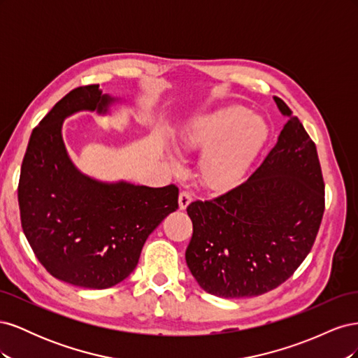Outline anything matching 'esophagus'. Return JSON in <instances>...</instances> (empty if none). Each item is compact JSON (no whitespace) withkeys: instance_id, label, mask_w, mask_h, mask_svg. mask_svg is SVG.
I'll return each instance as SVG.
<instances>
[{"instance_id":"obj_1","label":"esophagus","mask_w":358,"mask_h":358,"mask_svg":"<svg viewBox=\"0 0 358 358\" xmlns=\"http://www.w3.org/2000/svg\"><path fill=\"white\" fill-rule=\"evenodd\" d=\"M192 201V194L188 191H182L179 194V209L185 210L188 208V204Z\"/></svg>"}]
</instances>
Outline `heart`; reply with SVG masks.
<instances>
[{
    "label": "heart",
    "instance_id": "1",
    "mask_svg": "<svg viewBox=\"0 0 358 358\" xmlns=\"http://www.w3.org/2000/svg\"><path fill=\"white\" fill-rule=\"evenodd\" d=\"M266 138L263 119L233 104L192 119L180 133L179 146L201 152L197 170L206 188L225 191L246 176ZM169 161L173 167L180 166L176 157L169 155Z\"/></svg>",
    "mask_w": 358,
    "mask_h": 358
}]
</instances>
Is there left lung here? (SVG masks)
<instances>
[{"label":"left lung","instance_id":"1","mask_svg":"<svg viewBox=\"0 0 358 358\" xmlns=\"http://www.w3.org/2000/svg\"><path fill=\"white\" fill-rule=\"evenodd\" d=\"M278 142L241 185L192 201L185 258L209 294L241 299L279 287L308 257L324 213V179L315 143L289 107Z\"/></svg>","mask_w":358,"mask_h":358}]
</instances>
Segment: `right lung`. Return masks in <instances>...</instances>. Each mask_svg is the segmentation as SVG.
Listing matches in <instances>:
<instances>
[{"instance_id": "right-lung-1", "label": "right lung", "mask_w": 358, "mask_h": 358, "mask_svg": "<svg viewBox=\"0 0 358 358\" xmlns=\"http://www.w3.org/2000/svg\"><path fill=\"white\" fill-rule=\"evenodd\" d=\"M112 103L99 85L70 91L32 129L20 169L17 200L27 241L52 276L82 288L122 282L149 234L179 206L176 185L106 183L71 162L64 119L80 110L106 115Z\"/></svg>"}]
</instances>
